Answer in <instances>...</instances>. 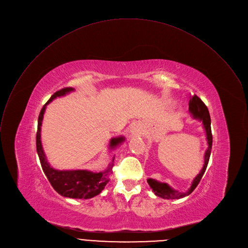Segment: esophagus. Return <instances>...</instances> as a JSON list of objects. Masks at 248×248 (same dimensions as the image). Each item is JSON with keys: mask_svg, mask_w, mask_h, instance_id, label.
<instances>
[{"mask_svg": "<svg viewBox=\"0 0 248 248\" xmlns=\"http://www.w3.org/2000/svg\"><path fill=\"white\" fill-rule=\"evenodd\" d=\"M131 134H132L133 136H136V135L140 134V129H139V127H138V126L133 127V128L131 129Z\"/></svg>", "mask_w": 248, "mask_h": 248, "instance_id": "1", "label": "esophagus"}]
</instances>
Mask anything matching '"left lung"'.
<instances>
[{"label":"left lung","mask_w":248,"mask_h":248,"mask_svg":"<svg viewBox=\"0 0 248 248\" xmlns=\"http://www.w3.org/2000/svg\"><path fill=\"white\" fill-rule=\"evenodd\" d=\"M188 111L191 114L193 119L199 120L201 122H202L203 125V129L205 131V136H206V140H207V150L205 151L204 154V164L202 166V169L201 170V172L196 175V177L192 180L190 186L188 187V189L185 192L182 191H178L176 189H174L172 186H170L167 183H162L159 182L155 179L153 178H148L147 179V183L150 185V186L152 187L153 191L155 192V195L161 197V199L164 200H180L183 199L185 196H187L188 194H190L193 189L197 186L199 183L201 182L208 161H209V157L211 155V148H212V133H211V119H210V115H209V111L207 107L203 104V102L201 100V98L192 94L190 95L189 98V103H188Z\"/></svg>","instance_id":"left-lung-1"}]
</instances>
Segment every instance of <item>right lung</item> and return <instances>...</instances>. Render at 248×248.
Returning a JSON list of instances; mask_svg holds the SVG:
<instances>
[{
	"mask_svg": "<svg viewBox=\"0 0 248 248\" xmlns=\"http://www.w3.org/2000/svg\"><path fill=\"white\" fill-rule=\"evenodd\" d=\"M74 91L75 89L73 88H64L61 91H58L43 107L38 118L36 147L43 171L46 176L48 182L51 183L52 186L58 193L64 197H69V199L89 200L97 194H100L107 186V184L109 182V177L111 175V169L113 166L114 158L112 159L111 163L108 166V168L102 172H92L90 170L82 169L59 170L52 167L51 164L47 162L41 140V127L46 106L48 104H51L55 98L63 96ZM125 137L123 136L110 139L108 150H115L116 147L120 146L125 141Z\"/></svg>",
	"mask_w": 248,
	"mask_h": 248,
	"instance_id": "add662e5",
	"label": "right lung"
}]
</instances>
